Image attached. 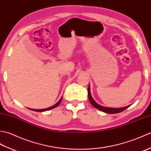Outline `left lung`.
I'll use <instances>...</instances> for the list:
<instances>
[{
  "label": "left lung",
  "mask_w": 151,
  "mask_h": 151,
  "mask_svg": "<svg viewBox=\"0 0 151 151\" xmlns=\"http://www.w3.org/2000/svg\"><path fill=\"white\" fill-rule=\"evenodd\" d=\"M88 97H89V100L90 101L91 104L93 106L98 109V110H101L103 112H105V113L107 114H117L119 113V112H121L124 111V110H126L127 108H129L130 105L127 106L123 107V108H108V107H104L102 106H101L98 104L97 102H96L94 99L92 98L91 93H90V85H89L88 87Z\"/></svg>",
  "instance_id": "obj_1"
}]
</instances>
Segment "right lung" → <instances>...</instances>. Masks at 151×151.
<instances>
[{
    "label": "right lung",
    "instance_id": "right-lung-1",
    "mask_svg": "<svg viewBox=\"0 0 151 151\" xmlns=\"http://www.w3.org/2000/svg\"><path fill=\"white\" fill-rule=\"evenodd\" d=\"M62 98H61L60 99V101L57 102L56 104H55L54 105H53V106H50V107H49V108H45V109H32V108H28V109H30V110H32V111H38V112H41V111H48V110H51V109H53V108H56V107H57L60 104V102H61V101H62Z\"/></svg>",
    "mask_w": 151,
    "mask_h": 151
}]
</instances>
